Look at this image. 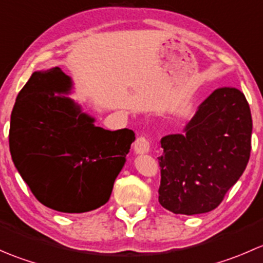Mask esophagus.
<instances>
[{
  "instance_id": "1",
  "label": "esophagus",
  "mask_w": 263,
  "mask_h": 263,
  "mask_svg": "<svg viewBox=\"0 0 263 263\" xmlns=\"http://www.w3.org/2000/svg\"><path fill=\"white\" fill-rule=\"evenodd\" d=\"M134 148L136 154H147L148 151H150V142H148L146 137L140 136L137 137L136 141H135Z\"/></svg>"
}]
</instances>
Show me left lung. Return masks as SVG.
Segmentation results:
<instances>
[{"mask_svg": "<svg viewBox=\"0 0 263 263\" xmlns=\"http://www.w3.org/2000/svg\"><path fill=\"white\" fill-rule=\"evenodd\" d=\"M252 116L245 94L219 87L183 134L161 139L159 202L174 214L214 210L245 172L251 155Z\"/></svg>", "mask_w": 263, "mask_h": 263, "instance_id": "8db88e82", "label": "left lung"}]
</instances>
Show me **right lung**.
<instances>
[{
	"label": "right lung",
	"instance_id": "right-lung-1",
	"mask_svg": "<svg viewBox=\"0 0 263 263\" xmlns=\"http://www.w3.org/2000/svg\"><path fill=\"white\" fill-rule=\"evenodd\" d=\"M70 87L60 67L34 72L15 102L9 142L17 172L39 202L81 214L108 202L135 134L95 126L66 95Z\"/></svg>",
	"mask_w": 263,
	"mask_h": 263
}]
</instances>
